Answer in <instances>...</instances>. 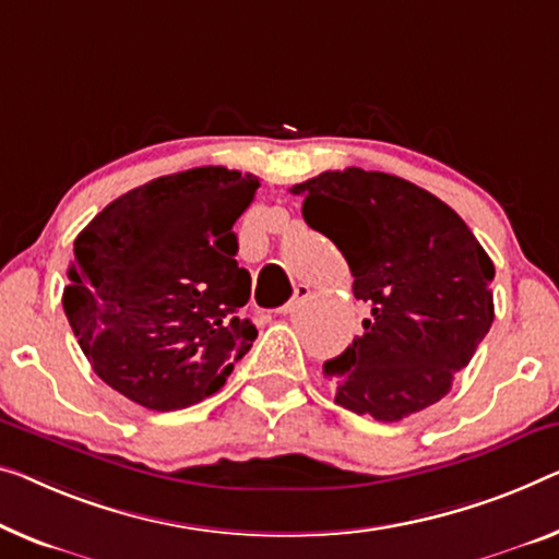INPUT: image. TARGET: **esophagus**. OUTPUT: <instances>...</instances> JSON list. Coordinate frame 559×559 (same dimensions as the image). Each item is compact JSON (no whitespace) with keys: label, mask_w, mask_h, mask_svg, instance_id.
I'll return each instance as SVG.
<instances>
[{"label":"esophagus","mask_w":559,"mask_h":559,"mask_svg":"<svg viewBox=\"0 0 559 559\" xmlns=\"http://www.w3.org/2000/svg\"><path fill=\"white\" fill-rule=\"evenodd\" d=\"M308 298H311V288L304 286V283H301V286L296 288L294 298H290V301H288L286 306H281V308H278V313H281V316H290V313H296L298 308H301V306L308 301Z\"/></svg>","instance_id":"esophagus-1"}]
</instances>
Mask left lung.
<instances>
[{
    "mask_svg": "<svg viewBox=\"0 0 559 559\" xmlns=\"http://www.w3.org/2000/svg\"><path fill=\"white\" fill-rule=\"evenodd\" d=\"M290 193L371 308L361 336L323 364L336 404L377 421L437 404L495 321L492 258L452 207L396 175L326 170Z\"/></svg>",
    "mask_w": 559,
    "mask_h": 559,
    "instance_id": "8db88e82",
    "label": "left lung"
}]
</instances>
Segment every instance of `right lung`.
<instances>
[{"label":"right lung","mask_w":559,"mask_h":559,"mask_svg":"<svg viewBox=\"0 0 559 559\" xmlns=\"http://www.w3.org/2000/svg\"><path fill=\"white\" fill-rule=\"evenodd\" d=\"M255 175L205 165L120 195L74 238L62 306L107 386L153 412L203 402L258 336L236 221Z\"/></svg>","instance_id":"1"}]
</instances>
